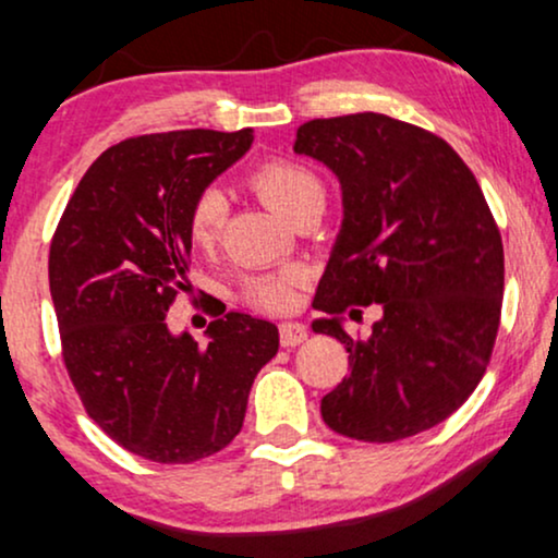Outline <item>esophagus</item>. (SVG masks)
<instances>
[{
  "label": "esophagus",
  "instance_id": "1",
  "mask_svg": "<svg viewBox=\"0 0 558 558\" xmlns=\"http://www.w3.org/2000/svg\"><path fill=\"white\" fill-rule=\"evenodd\" d=\"M306 327L299 325V322H283L280 325V343L286 348H296L306 340Z\"/></svg>",
  "mask_w": 558,
  "mask_h": 558
}]
</instances>
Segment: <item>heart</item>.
<instances>
[{
    "label": "heart",
    "instance_id": "1",
    "mask_svg": "<svg viewBox=\"0 0 558 558\" xmlns=\"http://www.w3.org/2000/svg\"><path fill=\"white\" fill-rule=\"evenodd\" d=\"M252 186L272 210L286 220H296L301 213L325 205V186L308 166L296 160H267L252 173ZM226 194L218 186H207L194 197L186 215V233L197 250H210L218 241L226 220ZM246 299L265 308H288L296 299L293 275H259L246 283Z\"/></svg>",
    "mask_w": 558,
    "mask_h": 558
}]
</instances>
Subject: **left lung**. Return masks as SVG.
<instances>
[{
  "instance_id": "left-lung-1",
  "label": "left lung",
  "mask_w": 558,
  "mask_h": 558,
  "mask_svg": "<svg viewBox=\"0 0 558 558\" xmlns=\"http://www.w3.org/2000/svg\"><path fill=\"white\" fill-rule=\"evenodd\" d=\"M293 150L343 192L312 330L345 343L351 374L322 418L381 445L441 424L478 387L499 330L505 250L478 181L445 140L374 111L312 119ZM368 303L380 319L355 341L344 317Z\"/></svg>"
}]
</instances>
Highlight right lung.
<instances>
[{"label": "right lung", "mask_w": 558, "mask_h": 558, "mask_svg": "<svg viewBox=\"0 0 558 558\" xmlns=\"http://www.w3.org/2000/svg\"><path fill=\"white\" fill-rule=\"evenodd\" d=\"M252 130H179L109 147L80 179L49 254L64 364L87 415L153 462L210 458L241 432L278 327L244 312L207 325V345L171 332L190 283L186 215L252 147Z\"/></svg>", "instance_id": "add662e5"}]
</instances>
